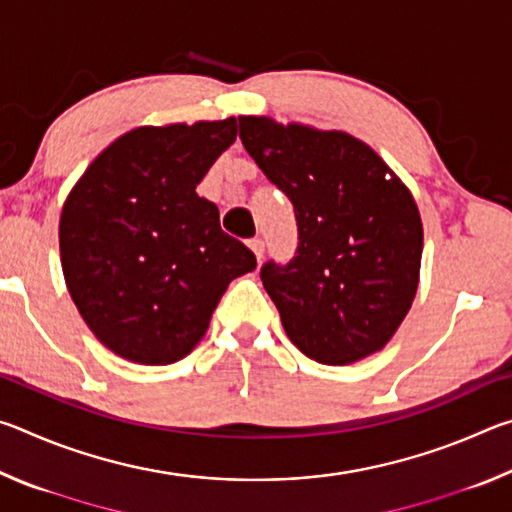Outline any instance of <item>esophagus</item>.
Listing matches in <instances>:
<instances>
[{
    "instance_id": "34e87169",
    "label": "esophagus",
    "mask_w": 512,
    "mask_h": 512,
    "mask_svg": "<svg viewBox=\"0 0 512 512\" xmlns=\"http://www.w3.org/2000/svg\"><path fill=\"white\" fill-rule=\"evenodd\" d=\"M248 246H250V250H253V253H255L257 262H262V259H264V250H266L264 241L259 239V237H255V239H250V241H248Z\"/></svg>"
}]
</instances>
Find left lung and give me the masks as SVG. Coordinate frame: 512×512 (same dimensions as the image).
I'll return each mask as SVG.
<instances>
[{"label": "left lung", "mask_w": 512, "mask_h": 512, "mask_svg": "<svg viewBox=\"0 0 512 512\" xmlns=\"http://www.w3.org/2000/svg\"><path fill=\"white\" fill-rule=\"evenodd\" d=\"M239 137L296 214V257L259 271L291 343L327 366L384 348L420 282L422 221L409 189L348 133L239 117Z\"/></svg>", "instance_id": "obj_1"}]
</instances>
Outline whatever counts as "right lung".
<instances>
[{"label": "right lung", "instance_id": "right-lung-1", "mask_svg": "<svg viewBox=\"0 0 512 512\" xmlns=\"http://www.w3.org/2000/svg\"><path fill=\"white\" fill-rule=\"evenodd\" d=\"M237 119L142 126L99 153L60 214V262L76 309L119 357L164 366L203 339L253 250L196 194L235 142Z\"/></svg>", "mask_w": 512, "mask_h": 512}]
</instances>
